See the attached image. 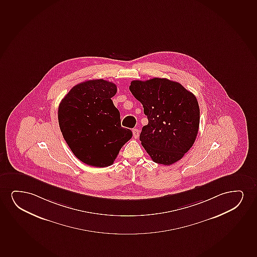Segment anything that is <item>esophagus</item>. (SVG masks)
<instances>
[{"label":"esophagus","instance_id":"1","mask_svg":"<svg viewBox=\"0 0 257 257\" xmlns=\"http://www.w3.org/2000/svg\"><path fill=\"white\" fill-rule=\"evenodd\" d=\"M133 134H134V137L135 138V139H138L139 138V136H140V130L139 129H133Z\"/></svg>","mask_w":257,"mask_h":257}]
</instances>
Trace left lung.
Returning <instances> with one entry per match:
<instances>
[{"label":"left lung","instance_id":"left-lung-1","mask_svg":"<svg viewBox=\"0 0 257 257\" xmlns=\"http://www.w3.org/2000/svg\"><path fill=\"white\" fill-rule=\"evenodd\" d=\"M131 92L143 104L148 123L140 140L156 163L169 166L193 147L200 124L197 98L180 83L167 78L132 81Z\"/></svg>","mask_w":257,"mask_h":257}]
</instances>
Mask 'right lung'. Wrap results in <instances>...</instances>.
<instances>
[{
  "instance_id": "1",
  "label": "right lung",
  "mask_w": 257,
  "mask_h": 257,
  "mask_svg": "<svg viewBox=\"0 0 257 257\" xmlns=\"http://www.w3.org/2000/svg\"><path fill=\"white\" fill-rule=\"evenodd\" d=\"M116 84L103 79L78 83L58 107L59 126L70 150L91 167L112 165L120 149L133 136L121 126L120 113L110 99Z\"/></svg>"
}]
</instances>
